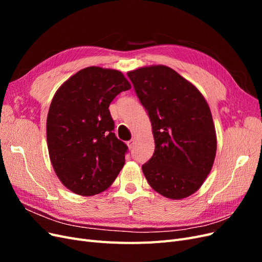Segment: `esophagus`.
<instances>
[{
    "instance_id": "34e87169",
    "label": "esophagus",
    "mask_w": 262,
    "mask_h": 262,
    "mask_svg": "<svg viewBox=\"0 0 262 262\" xmlns=\"http://www.w3.org/2000/svg\"><path fill=\"white\" fill-rule=\"evenodd\" d=\"M134 143H136V140H134V139H131L130 141H128V143H126V144H128V147L131 149V148H133Z\"/></svg>"
}]
</instances>
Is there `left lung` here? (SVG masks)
Returning a JSON list of instances; mask_svg holds the SVG:
<instances>
[{"instance_id":"1","label":"left lung","mask_w":262,"mask_h":262,"mask_svg":"<svg viewBox=\"0 0 262 262\" xmlns=\"http://www.w3.org/2000/svg\"><path fill=\"white\" fill-rule=\"evenodd\" d=\"M148 114L155 141L142 166L156 192L172 200L193 194L210 173L216 154V133L207 100L196 87L166 66L128 72Z\"/></svg>"}]
</instances>
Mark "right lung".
I'll use <instances>...</instances> for the list:
<instances>
[{"instance_id": "right-lung-1", "label": "right lung", "mask_w": 262, "mask_h": 262, "mask_svg": "<svg viewBox=\"0 0 262 262\" xmlns=\"http://www.w3.org/2000/svg\"><path fill=\"white\" fill-rule=\"evenodd\" d=\"M130 89L120 71L89 67L54 94L47 117V143L55 173L72 192L98 194L122 169L128 146L115 136L108 108L118 94Z\"/></svg>"}]
</instances>
